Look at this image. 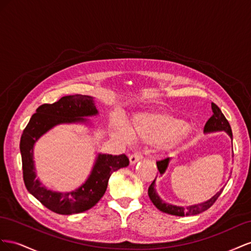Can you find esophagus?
<instances>
[{
    "label": "esophagus",
    "mask_w": 251,
    "mask_h": 251,
    "mask_svg": "<svg viewBox=\"0 0 251 251\" xmlns=\"http://www.w3.org/2000/svg\"><path fill=\"white\" fill-rule=\"evenodd\" d=\"M142 157H143V155H142L141 153L135 152V153H132V154L129 156V161H130L131 164H135L137 162H139V161L142 159Z\"/></svg>",
    "instance_id": "esophagus-1"
}]
</instances>
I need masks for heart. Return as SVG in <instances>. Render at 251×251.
<instances>
[{
	"mask_svg": "<svg viewBox=\"0 0 251 251\" xmlns=\"http://www.w3.org/2000/svg\"><path fill=\"white\" fill-rule=\"evenodd\" d=\"M187 127L184 120L162 113H140L133 117L130 123V130L135 138L152 144L174 142L187 132ZM114 131L125 142L131 140L129 130L119 122L114 123Z\"/></svg>",
	"mask_w": 251,
	"mask_h": 251,
	"instance_id": "b5f03b06",
	"label": "heart"
}]
</instances>
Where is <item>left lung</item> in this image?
I'll return each instance as SVG.
<instances>
[{
  "instance_id": "left-lung-1",
  "label": "left lung",
  "mask_w": 251,
  "mask_h": 251,
  "mask_svg": "<svg viewBox=\"0 0 251 251\" xmlns=\"http://www.w3.org/2000/svg\"><path fill=\"white\" fill-rule=\"evenodd\" d=\"M211 109H212V116L208 119V121L206 122L205 124V132H212V131H219V130H224L226 131L229 137L232 139V131H231V127L229 125L227 119L225 118V116L222 113L221 109L218 107V105H216L214 103H211ZM170 159L169 157H165V159L160 160L156 162V166H157V170L161 175H163L165 173V170L167 169V166L169 164ZM156 178V177H155ZM155 178L153 180V182L150 184L149 188H148V196L151 200V202L154 204V206L156 207L157 209L168 213V214H173V216H176V217H185V216H196V214L202 213L204 211H206L208 208L216 203V201L218 200V198L221 196L222 191H223V188H222L216 196H213L211 199H209L208 201H206L204 203L201 204H197V205H191V206H187V207H181V206H175V205H170L168 203H165L163 200L159 197V195L156 193L155 187H154V182Z\"/></svg>"
}]
</instances>
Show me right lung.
<instances>
[{"instance_id": "1", "label": "right lung", "mask_w": 251, "mask_h": 251, "mask_svg": "<svg viewBox=\"0 0 251 251\" xmlns=\"http://www.w3.org/2000/svg\"><path fill=\"white\" fill-rule=\"evenodd\" d=\"M98 113L94 99L89 96L74 95L61 98L52 104H43L27 124L20 142L22 155L23 180L27 190L46 208L59 214L80 213L94 207L106 191L112 173L129 165L125 154L100 153L87 181L75 191L66 193L47 190L35 178L32 160L33 145L42 134L62 123L84 122V117Z\"/></svg>"}]
</instances>
